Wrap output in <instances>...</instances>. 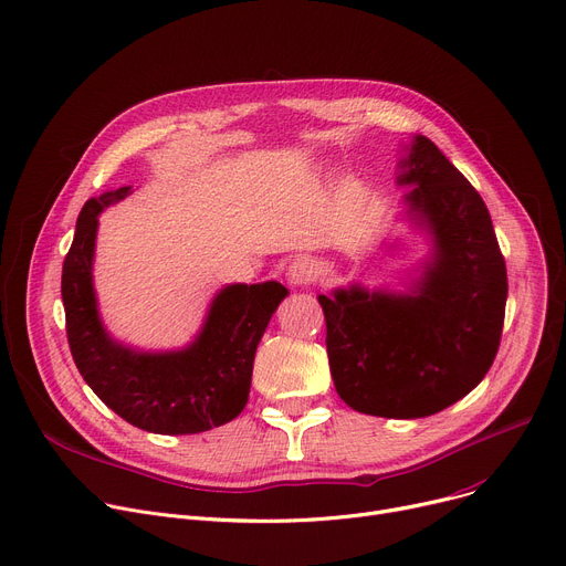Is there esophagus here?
I'll list each match as a JSON object with an SVG mask.
<instances>
[{"label":"esophagus","instance_id":"1","mask_svg":"<svg viewBox=\"0 0 566 566\" xmlns=\"http://www.w3.org/2000/svg\"><path fill=\"white\" fill-rule=\"evenodd\" d=\"M316 275H318V269L310 256L293 259L286 269V280L291 286H307L316 280Z\"/></svg>","mask_w":566,"mask_h":566}]
</instances>
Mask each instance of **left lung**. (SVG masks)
<instances>
[{
  "mask_svg": "<svg viewBox=\"0 0 566 566\" xmlns=\"http://www.w3.org/2000/svg\"><path fill=\"white\" fill-rule=\"evenodd\" d=\"M407 220L430 252L407 291L353 282L318 295L336 394L355 411L421 419L473 391L501 346L507 271L469 179L417 134L398 161Z\"/></svg>",
  "mask_w": 566,
  "mask_h": 566,
  "instance_id": "1",
  "label": "left lung"
}]
</instances>
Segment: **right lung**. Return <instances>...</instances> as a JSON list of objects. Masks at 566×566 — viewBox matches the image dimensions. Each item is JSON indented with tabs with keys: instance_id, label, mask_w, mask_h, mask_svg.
Listing matches in <instances>:
<instances>
[{
	"instance_id": "obj_1",
	"label": "right lung",
	"mask_w": 566,
	"mask_h": 566,
	"mask_svg": "<svg viewBox=\"0 0 566 566\" xmlns=\"http://www.w3.org/2000/svg\"><path fill=\"white\" fill-rule=\"evenodd\" d=\"M129 193L132 186H120L91 198L77 218L61 277L70 353L95 396L127 423L155 434L207 432L243 411L256 346L289 291L280 282L220 289L200 332L179 350L116 342L99 318L93 259L99 213Z\"/></svg>"
}]
</instances>
